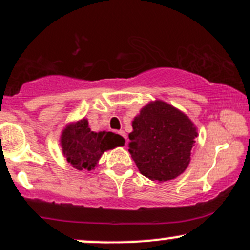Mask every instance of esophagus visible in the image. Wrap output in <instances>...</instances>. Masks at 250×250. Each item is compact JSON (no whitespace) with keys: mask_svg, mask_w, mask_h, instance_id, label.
Returning a JSON list of instances; mask_svg holds the SVG:
<instances>
[{"mask_svg":"<svg viewBox=\"0 0 250 250\" xmlns=\"http://www.w3.org/2000/svg\"><path fill=\"white\" fill-rule=\"evenodd\" d=\"M118 134H120L121 135V137H122L123 138V139H127V134H125V130H120V132H118Z\"/></svg>","mask_w":250,"mask_h":250,"instance_id":"1","label":"esophagus"}]
</instances>
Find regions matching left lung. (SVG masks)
I'll list each match as a JSON object with an SVG mask.
<instances>
[{
    "mask_svg": "<svg viewBox=\"0 0 250 250\" xmlns=\"http://www.w3.org/2000/svg\"><path fill=\"white\" fill-rule=\"evenodd\" d=\"M196 137V127L185 113L156 100L133 121L129 152L146 178L172 180L188 168Z\"/></svg>",
    "mask_w": 250,
    "mask_h": 250,
    "instance_id": "left-lung-1",
    "label": "left lung"
}]
</instances>
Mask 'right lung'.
I'll use <instances>...</instances> for the list:
<instances>
[{"label": "right lung", "mask_w": 250, "mask_h": 250, "mask_svg": "<svg viewBox=\"0 0 250 250\" xmlns=\"http://www.w3.org/2000/svg\"><path fill=\"white\" fill-rule=\"evenodd\" d=\"M60 141L66 161L78 170L93 169L105 151L125 144L121 135L112 132H92L87 120L67 125Z\"/></svg>", "instance_id": "obj_1"}]
</instances>
